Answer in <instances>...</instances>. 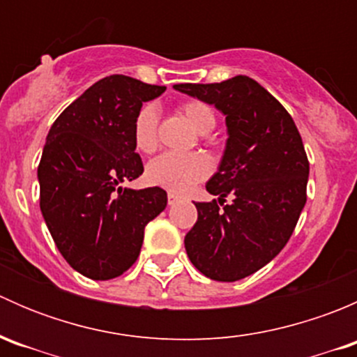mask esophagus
Masks as SVG:
<instances>
[{"instance_id":"1","label":"esophagus","mask_w":357,"mask_h":357,"mask_svg":"<svg viewBox=\"0 0 357 357\" xmlns=\"http://www.w3.org/2000/svg\"><path fill=\"white\" fill-rule=\"evenodd\" d=\"M179 202V197L176 195V193H167V204L169 205H174V204H178Z\"/></svg>"}]
</instances>
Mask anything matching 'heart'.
I'll use <instances>...</instances> for the list:
<instances>
[{
    "mask_svg": "<svg viewBox=\"0 0 357 357\" xmlns=\"http://www.w3.org/2000/svg\"><path fill=\"white\" fill-rule=\"evenodd\" d=\"M179 112L188 119L199 132H208L215 126V115L207 103L188 100L179 105ZM132 142L143 153L155 152L158 146V117L153 107H143L132 124ZM211 162L202 153H162L146 167L150 185L169 190L171 193H186L211 174Z\"/></svg>",
    "mask_w": 357,
    "mask_h": 357,
    "instance_id": "b5f03b06",
    "label": "heart"
}]
</instances>
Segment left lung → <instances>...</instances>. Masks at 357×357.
I'll use <instances>...</instances> for the list:
<instances>
[{
    "label": "left lung",
    "instance_id": "obj_1",
    "mask_svg": "<svg viewBox=\"0 0 357 357\" xmlns=\"http://www.w3.org/2000/svg\"><path fill=\"white\" fill-rule=\"evenodd\" d=\"M174 88L226 115L225 155L205 186L219 202L195 204L199 218L185 247L202 275L236 282L275 259L297 226L307 200L304 143L285 107L247 75ZM228 195L234 202L225 206Z\"/></svg>",
    "mask_w": 357,
    "mask_h": 357
}]
</instances>
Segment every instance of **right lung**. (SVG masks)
<instances>
[{
	"instance_id": "right-lung-1",
	"label": "right lung",
	"mask_w": 357,
	"mask_h": 357,
	"mask_svg": "<svg viewBox=\"0 0 357 357\" xmlns=\"http://www.w3.org/2000/svg\"><path fill=\"white\" fill-rule=\"evenodd\" d=\"M165 86L109 75L56 117L38 167L39 207L56 248L81 275L110 280L142 250L145 226L167 205L165 190L121 188L143 174L132 142L136 114Z\"/></svg>"
}]
</instances>
